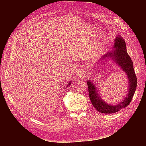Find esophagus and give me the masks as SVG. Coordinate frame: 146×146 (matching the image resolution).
I'll use <instances>...</instances> for the list:
<instances>
[{"label": "esophagus", "mask_w": 146, "mask_h": 146, "mask_svg": "<svg viewBox=\"0 0 146 146\" xmlns=\"http://www.w3.org/2000/svg\"><path fill=\"white\" fill-rule=\"evenodd\" d=\"M77 74H78V76H80V77L84 76H85V70H84L83 69H78V73H77Z\"/></svg>", "instance_id": "34e87169"}]
</instances>
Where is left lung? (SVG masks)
I'll return each mask as SVG.
<instances>
[{"mask_svg":"<svg viewBox=\"0 0 146 146\" xmlns=\"http://www.w3.org/2000/svg\"><path fill=\"white\" fill-rule=\"evenodd\" d=\"M114 47H116L111 54H107L104 55L102 58H105L106 56H112L114 60L116 61L117 64L120 66L123 70H124L127 75L129 80V90H128V94L125 100L116 105H109L105 103L100 99L96 91V89L92 83L89 81L87 82L88 86V92L90 101L93 107L98 111L102 113H114L120 111L122 108L126 107L133 99L137 85V78L131 59L128 54L126 49V44L123 39L120 36L116 38Z\"/></svg>","mask_w":146,"mask_h":146,"instance_id":"left-lung-1","label":"left lung"}]
</instances>
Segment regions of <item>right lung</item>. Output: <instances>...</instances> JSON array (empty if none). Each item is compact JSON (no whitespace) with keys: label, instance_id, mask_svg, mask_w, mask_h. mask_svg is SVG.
Here are the masks:
<instances>
[{"label":"right lung","instance_id":"right-lung-1","mask_svg":"<svg viewBox=\"0 0 146 146\" xmlns=\"http://www.w3.org/2000/svg\"><path fill=\"white\" fill-rule=\"evenodd\" d=\"M69 84H70V83H69Z\"/></svg>","mask_w":146,"mask_h":146}]
</instances>
